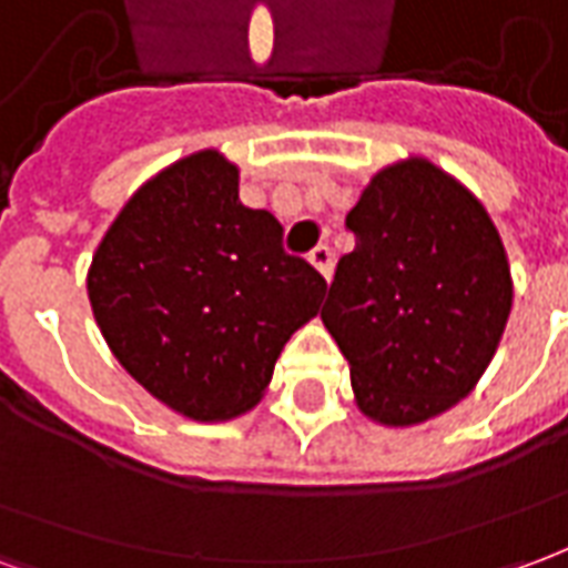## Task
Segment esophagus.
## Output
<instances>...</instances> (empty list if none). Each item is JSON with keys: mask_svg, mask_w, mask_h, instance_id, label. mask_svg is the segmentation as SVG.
<instances>
[{"mask_svg": "<svg viewBox=\"0 0 568 568\" xmlns=\"http://www.w3.org/2000/svg\"><path fill=\"white\" fill-rule=\"evenodd\" d=\"M310 264H313V267H316V271H320L325 280H332V273H334L332 248H328V246L313 248V252H310Z\"/></svg>", "mask_w": 568, "mask_h": 568, "instance_id": "esophagus-1", "label": "esophagus"}]
</instances>
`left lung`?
I'll return each instance as SVG.
<instances>
[{
    "mask_svg": "<svg viewBox=\"0 0 568 568\" xmlns=\"http://www.w3.org/2000/svg\"><path fill=\"white\" fill-rule=\"evenodd\" d=\"M322 322L349 362L353 393L377 423L414 426L475 389L511 313L496 224L435 163L386 166L346 215Z\"/></svg>",
    "mask_w": 568,
    "mask_h": 568,
    "instance_id": "1",
    "label": "left lung"
}]
</instances>
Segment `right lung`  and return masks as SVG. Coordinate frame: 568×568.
I'll return each mask as SVG.
<instances>
[{
	"mask_svg": "<svg viewBox=\"0 0 568 568\" xmlns=\"http://www.w3.org/2000/svg\"><path fill=\"white\" fill-rule=\"evenodd\" d=\"M234 163L197 151L128 200L93 255L105 344L158 402L200 423L258 405L325 280L283 248V224L240 203Z\"/></svg>",
	"mask_w": 568,
	"mask_h": 568,
	"instance_id": "obj_1",
	"label": "right lung"
}]
</instances>
